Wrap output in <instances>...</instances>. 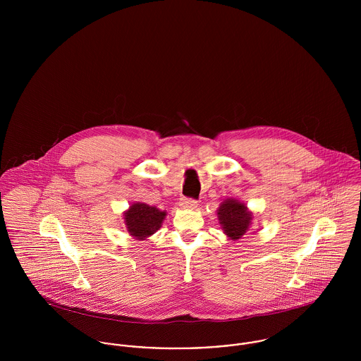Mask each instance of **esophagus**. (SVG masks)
Wrapping results in <instances>:
<instances>
[{
    "label": "esophagus",
    "mask_w": 361,
    "mask_h": 361,
    "mask_svg": "<svg viewBox=\"0 0 361 361\" xmlns=\"http://www.w3.org/2000/svg\"><path fill=\"white\" fill-rule=\"evenodd\" d=\"M180 206L183 208H196L197 207V202L193 199H180Z\"/></svg>",
    "instance_id": "1"
}]
</instances>
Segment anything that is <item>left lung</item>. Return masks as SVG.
<instances>
[{"mask_svg": "<svg viewBox=\"0 0 361 361\" xmlns=\"http://www.w3.org/2000/svg\"><path fill=\"white\" fill-rule=\"evenodd\" d=\"M218 219L224 233L232 240L240 239L252 225L253 214L236 199H226L218 207Z\"/></svg>", "mask_w": 361, "mask_h": 361, "instance_id": "left-lung-1", "label": "left lung"}]
</instances>
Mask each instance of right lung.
Masks as SVG:
<instances>
[{"instance_id":"1","label":"right lung","mask_w":361,"mask_h":361,"mask_svg":"<svg viewBox=\"0 0 361 361\" xmlns=\"http://www.w3.org/2000/svg\"><path fill=\"white\" fill-rule=\"evenodd\" d=\"M166 212L161 211L157 207L149 206L145 203H135L129 207L128 211L123 212L125 225L128 232L137 240H146V238L152 236L157 232Z\"/></svg>"}]
</instances>
